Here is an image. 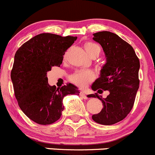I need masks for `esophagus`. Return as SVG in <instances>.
Listing matches in <instances>:
<instances>
[{
    "instance_id": "esophagus-1",
    "label": "esophagus",
    "mask_w": 155,
    "mask_h": 155,
    "mask_svg": "<svg viewBox=\"0 0 155 155\" xmlns=\"http://www.w3.org/2000/svg\"><path fill=\"white\" fill-rule=\"evenodd\" d=\"M80 96H81V97H82V98H84V99H87V95H86L85 93H84V92H82V91H81V93H80Z\"/></svg>"
}]
</instances>
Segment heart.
I'll return each instance as SVG.
<instances>
[{
    "label": "heart",
    "mask_w": 155,
    "mask_h": 155,
    "mask_svg": "<svg viewBox=\"0 0 155 155\" xmlns=\"http://www.w3.org/2000/svg\"><path fill=\"white\" fill-rule=\"evenodd\" d=\"M84 47L87 53L90 56L92 54H94V53L99 56V53H100V47L98 44H95V43L87 42L84 44ZM93 78H94L93 74L90 71H78L70 77V80H71V82L74 83L75 85L78 86V87H84L88 84L89 82L93 81Z\"/></svg>",
    "instance_id": "obj_1"
}]
</instances>
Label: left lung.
Wrapping results in <instances>:
<instances>
[{"label":"left lung","mask_w":155,"mask_h":155,"mask_svg":"<svg viewBox=\"0 0 155 155\" xmlns=\"http://www.w3.org/2000/svg\"><path fill=\"white\" fill-rule=\"evenodd\" d=\"M93 39L102 46L106 63L92 84V90L99 93L108 90L109 95L106 98L97 93L89 95L97 97L103 105L102 111L92 118L100 124L112 125L124 119L133 108L139 89L140 63L131 45L116 34L99 31L93 34Z\"/></svg>","instance_id":"left-lung-1"}]
</instances>
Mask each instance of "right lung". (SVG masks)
<instances>
[{
	"label": "right lung",
	"mask_w": 155,
	"mask_h": 155,
	"mask_svg": "<svg viewBox=\"0 0 155 155\" xmlns=\"http://www.w3.org/2000/svg\"><path fill=\"white\" fill-rule=\"evenodd\" d=\"M76 40L77 37L40 34L26 41L15 54L11 71L15 96L24 114L38 124L59 120L64 109L63 98L79 95L74 84L56 88L49 85L47 77L52 67L60 66L65 52Z\"/></svg>",
	"instance_id": "right-lung-1"
}]
</instances>
